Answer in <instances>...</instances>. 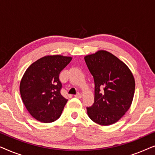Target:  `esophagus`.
<instances>
[{
    "label": "esophagus",
    "instance_id": "34e87169",
    "mask_svg": "<svg viewBox=\"0 0 155 155\" xmlns=\"http://www.w3.org/2000/svg\"><path fill=\"white\" fill-rule=\"evenodd\" d=\"M75 97H76V98H79V99H80V98H81V97H82V95L80 94V93H78L77 94L75 95Z\"/></svg>",
    "mask_w": 155,
    "mask_h": 155
}]
</instances>
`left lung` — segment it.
Returning <instances> with one entry per match:
<instances>
[{
  "label": "left lung",
  "mask_w": 155,
  "mask_h": 155,
  "mask_svg": "<svg viewBox=\"0 0 155 155\" xmlns=\"http://www.w3.org/2000/svg\"><path fill=\"white\" fill-rule=\"evenodd\" d=\"M84 61L94 80V102L87 107L90 119L101 126L115 124L130 109L135 82L132 72L107 51L87 55Z\"/></svg>",
  "instance_id": "8db88e82"
}]
</instances>
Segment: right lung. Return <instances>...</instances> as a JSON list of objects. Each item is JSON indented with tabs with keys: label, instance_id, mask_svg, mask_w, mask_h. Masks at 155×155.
Segmentation results:
<instances>
[{
	"label": "right lung",
	"instance_id": "right-lung-1",
	"mask_svg": "<svg viewBox=\"0 0 155 155\" xmlns=\"http://www.w3.org/2000/svg\"><path fill=\"white\" fill-rule=\"evenodd\" d=\"M71 56L50 55L38 59L27 68L20 83V92L27 111L36 120L51 123L60 117L68 99L61 94V71Z\"/></svg>",
	"mask_w": 155,
	"mask_h": 155
}]
</instances>
